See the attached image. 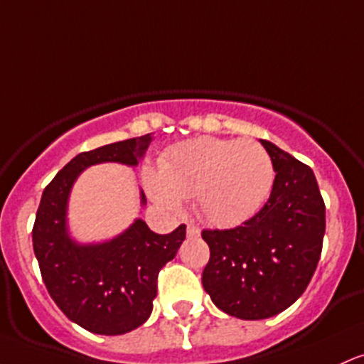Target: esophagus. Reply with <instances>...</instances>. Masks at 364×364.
<instances>
[{
    "instance_id": "obj_1",
    "label": "esophagus",
    "mask_w": 364,
    "mask_h": 364,
    "mask_svg": "<svg viewBox=\"0 0 364 364\" xmlns=\"http://www.w3.org/2000/svg\"><path fill=\"white\" fill-rule=\"evenodd\" d=\"M186 233H188V237H198L200 235V228L195 226V225H188V228H186Z\"/></svg>"
}]
</instances>
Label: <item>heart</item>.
<instances>
[{"label":"heart","instance_id":"b5f03b06","mask_svg":"<svg viewBox=\"0 0 364 364\" xmlns=\"http://www.w3.org/2000/svg\"><path fill=\"white\" fill-rule=\"evenodd\" d=\"M151 200L179 210V198H197V210L215 226H235L257 213L269 197L274 167L252 139L202 136L178 143L162 155L159 174L143 173Z\"/></svg>","mask_w":364,"mask_h":364}]
</instances>
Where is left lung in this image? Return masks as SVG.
I'll use <instances>...</instances> for the list:
<instances>
[{
	"label": "left lung",
	"instance_id": "1",
	"mask_svg": "<svg viewBox=\"0 0 364 364\" xmlns=\"http://www.w3.org/2000/svg\"><path fill=\"white\" fill-rule=\"evenodd\" d=\"M274 176L262 209L240 226L203 230L210 249L202 285L226 314L264 319L304 294L325 237V202L313 169L261 139Z\"/></svg>",
	"mask_w": 364,
	"mask_h": 364
}]
</instances>
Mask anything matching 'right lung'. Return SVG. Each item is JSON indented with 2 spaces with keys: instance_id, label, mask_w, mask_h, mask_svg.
Masks as SVG:
<instances>
[{
  "instance_id": "obj_1",
  "label": "right lung",
  "mask_w": 364,
  "mask_h": 364,
  "mask_svg": "<svg viewBox=\"0 0 364 364\" xmlns=\"http://www.w3.org/2000/svg\"><path fill=\"white\" fill-rule=\"evenodd\" d=\"M151 139L150 133L75 155L43 191L36 213L33 247L43 282L60 311L91 333L122 335L149 319L159 271L174 259L186 226L157 235L136 219L114 240L77 245L65 228L69 191L81 171L93 164L136 166Z\"/></svg>"
}]
</instances>
